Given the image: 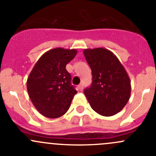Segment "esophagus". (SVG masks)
I'll return each instance as SVG.
<instances>
[{
    "mask_svg": "<svg viewBox=\"0 0 156 156\" xmlns=\"http://www.w3.org/2000/svg\"><path fill=\"white\" fill-rule=\"evenodd\" d=\"M83 87H84V85H83V84L81 83V84H80L79 85H78V90H79L80 91H81L83 90Z\"/></svg>",
    "mask_w": 156,
    "mask_h": 156,
    "instance_id": "1",
    "label": "esophagus"
}]
</instances>
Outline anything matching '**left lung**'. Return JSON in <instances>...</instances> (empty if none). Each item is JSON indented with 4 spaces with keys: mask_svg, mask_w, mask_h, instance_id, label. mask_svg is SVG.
<instances>
[{
    "mask_svg": "<svg viewBox=\"0 0 156 156\" xmlns=\"http://www.w3.org/2000/svg\"><path fill=\"white\" fill-rule=\"evenodd\" d=\"M92 71V84L84 90L91 108L103 116L117 114L130 97V81L117 56L105 48L85 49Z\"/></svg>",
    "mask_w": 156,
    "mask_h": 156,
    "instance_id": "obj_1",
    "label": "left lung"
}]
</instances>
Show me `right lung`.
<instances>
[{
	"label": "right lung",
	"mask_w": 156,
	"mask_h": 156,
	"mask_svg": "<svg viewBox=\"0 0 156 156\" xmlns=\"http://www.w3.org/2000/svg\"><path fill=\"white\" fill-rule=\"evenodd\" d=\"M77 53L75 49L54 48L44 53L27 79L29 96L36 109L50 119L63 115L77 90L66 66Z\"/></svg>",
	"instance_id": "right-lung-1"
}]
</instances>
